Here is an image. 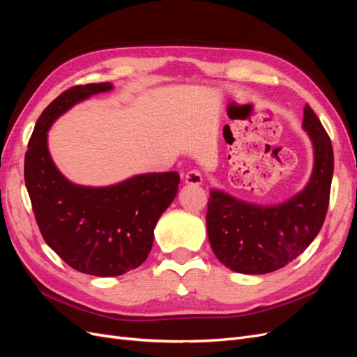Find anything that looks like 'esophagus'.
Masks as SVG:
<instances>
[{
    "mask_svg": "<svg viewBox=\"0 0 357 357\" xmlns=\"http://www.w3.org/2000/svg\"><path fill=\"white\" fill-rule=\"evenodd\" d=\"M185 181L189 183V185H201L202 174L198 169H190L185 174Z\"/></svg>",
    "mask_w": 357,
    "mask_h": 357,
    "instance_id": "obj_1",
    "label": "esophagus"
}]
</instances>
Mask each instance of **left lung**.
Segmentation results:
<instances>
[{"label": "left lung", "instance_id": "obj_1", "mask_svg": "<svg viewBox=\"0 0 357 357\" xmlns=\"http://www.w3.org/2000/svg\"><path fill=\"white\" fill-rule=\"evenodd\" d=\"M305 129L314 147L308 185L286 202L256 205L211 189L207 232L213 252L235 273L266 274L296 259L316 238L325 222L333 176L331 138L307 104Z\"/></svg>", "mask_w": 357, "mask_h": 357}]
</instances>
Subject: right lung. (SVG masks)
I'll list each match as a JSON object with an SVG mask.
<instances>
[{"mask_svg": "<svg viewBox=\"0 0 357 357\" xmlns=\"http://www.w3.org/2000/svg\"><path fill=\"white\" fill-rule=\"evenodd\" d=\"M112 83L73 86L41 113L25 155V185L43 238L75 271L116 277L142 265L155 226L174 201L176 171L149 172L105 188L74 185L53 164L47 131L74 104L112 91Z\"/></svg>", "mask_w": 357, "mask_h": 357, "instance_id": "obj_1", "label": "right lung"}]
</instances>
